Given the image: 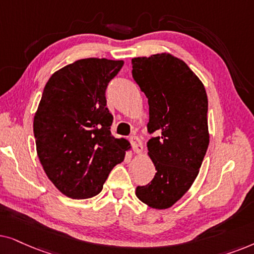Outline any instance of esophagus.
<instances>
[{
	"label": "esophagus",
	"instance_id": "obj_1",
	"mask_svg": "<svg viewBox=\"0 0 254 254\" xmlns=\"http://www.w3.org/2000/svg\"><path fill=\"white\" fill-rule=\"evenodd\" d=\"M130 143L132 145L133 147V151L136 152V153H141V151H143V144H141V141L139 138L137 136H131L130 137Z\"/></svg>",
	"mask_w": 254,
	"mask_h": 254
}]
</instances>
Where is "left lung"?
Returning a JSON list of instances; mask_svg holds the SVG:
<instances>
[{
    "label": "left lung",
    "mask_w": 254,
    "mask_h": 254,
    "mask_svg": "<svg viewBox=\"0 0 254 254\" xmlns=\"http://www.w3.org/2000/svg\"><path fill=\"white\" fill-rule=\"evenodd\" d=\"M132 76L148 100V155L153 180L136 195L154 209H167L197 177L209 145L208 97L203 83L187 64L161 53L132 59Z\"/></svg>",
    "instance_id": "left-lung-1"
}]
</instances>
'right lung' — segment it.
<instances>
[{
	"mask_svg": "<svg viewBox=\"0 0 254 254\" xmlns=\"http://www.w3.org/2000/svg\"><path fill=\"white\" fill-rule=\"evenodd\" d=\"M123 60L87 58L57 70L44 88L33 118L37 154L47 178L70 198L102 190L124 160L127 140L111 134L106 89Z\"/></svg>",
	"mask_w": 254,
	"mask_h": 254,
	"instance_id": "obj_1",
	"label": "right lung"
}]
</instances>
